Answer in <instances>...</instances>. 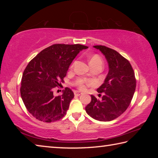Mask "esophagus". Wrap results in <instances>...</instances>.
Wrapping results in <instances>:
<instances>
[{
    "label": "esophagus",
    "mask_w": 158,
    "mask_h": 158,
    "mask_svg": "<svg viewBox=\"0 0 158 158\" xmlns=\"http://www.w3.org/2000/svg\"><path fill=\"white\" fill-rule=\"evenodd\" d=\"M74 95H76V96H79V95H82V93L80 91H78V90H75V91L74 92Z\"/></svg>",
    "instance_id": "1"
}]
</instances>
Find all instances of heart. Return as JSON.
I'll return each mask as SVG.
<instances>
[{
    "mask_svg": "<svg viewBox=\"0 0 158 158\" xmlns=\"http://www.w3.org/2000/svg\"><path fill=\"white\" fill-rule=\"evenodd\" d=\"M89 63L90 65H94L95 64L98 63L102 64V58L98 54H93L89 58ZM86 83V80L82 78H79L76 80L75 84L79 88V89H84Z\"/></svg>",
    "mask_w": 158,
    "mask_h": 158,
    "instance_id": "heart-1",
    "label": "heart"
}]
</instances>
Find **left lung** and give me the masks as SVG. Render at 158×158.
<instances>
[{
	"label": "left lung",
	"mask_w": 158,
	"mask_h": 158,
	"mask_svg": "<svg viewBox=\"0 0 158 158\" xmlns=\"http://www.w3.org/2000/svg\"><path fill=\"white\" fill-rule=\"evenodd\" d=\"M93 47L105 55L109 73L97 89L100 95L103 93L102 100L91 95V102L85 106V111L98 121H113L124 113L132 101L136 89L135 73L129 61L116 51L102 45Z\"/></svg>",
	"instance_id": "8db88e82"
}]
</instances>
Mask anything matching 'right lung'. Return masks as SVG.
Listing matches in <instances>:
<instances>
[{
	"label": "right lung",
	"mask_w": 158,
	"mask_h": 158,
	"mask_svg": "<svg viewBox=\"0 0 158 158\" xmlns=\"http://www.w3.org/2000/svg\"><path fill=\"white\" fill-rule=\"evenodd\" d=\"M87 48L81 44H53L29 62L23 71L20 93L27 110L36 119L51 123L66 114L74 93L67 87L62 95L54 97L53 90L64 81L74 58Z\"/></svg>",
	"instance_id": "obj_1"
}]
</instances>
